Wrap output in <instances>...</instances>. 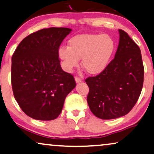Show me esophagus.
I'll return each mask as SVG.
<instances>
[{"label":"esophagus","mask_w":154,"mask_h":154,"mask_svg":"<svg viewBox=\"0 0 154 154\" xmlns=\"http://www.w3.org/2000/svg\"><path fill=\"white\" fill-rule=\"evenodd\" d=\"M75 83H81V82L82 81V79H81V78H79V77H78V76H75Z\"/></svg>","instance_id":"34e87169"}]
</instances>
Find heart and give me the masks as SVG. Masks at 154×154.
<instances>
[{
	"instance_id": "heart-1",
	"label": "heart",
	"mask_w": 154,
	"mask_h": 154,
	"mask_svg": "<svg viewBox=\"0 0 154 154\" xmlns=\"http://www.w3.org/2000/svg\"><path fill=\"white\" fill-rule=\"evenodd\" d=\"M116 42L108 34L77 35L69 41L68 47H61L58 54L64 68L70 71L79 64L88 73L97 75L109 66L116 50Z\"/></svg>"
}]
</instances>
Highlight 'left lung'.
<instances>
[{"label": "left lung", "mask_w": 154, "mask_h": 154, "mask_svg": "<svg viewBox=\"0 0 154 154\" xmlns=\"http://www.w3.org/2000/svg\"><path fill=\"white\" fill-rule=\"evenodd\" d=\"M119 44L114 59L104 71L85 82L88 104L99 119H114L128 113L137 102L144 82V66L138 45L119 29Z\"/></svg>", "instance_id": "1"}]
</instances>
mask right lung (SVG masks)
I'll return each instance as SVG.
<instances>
[{
  "instance_id": "1",
  "label": "right lung",
  "mask_w": 154,
  "mask_h": 154,
  "mask_svg": "<svg viewBox=\"0 0 154 154\" xmlns=\"http://www.w3.org/2000/svg\"><path fill=\"white\" fill-rule=\"evenodd\" d=\"M72 31L43 29L24 38L12 57L14 97L22 110L39 121H51L62 112L65 98L75 87L74 78L62 70L58 50Z\"/></svg>"
}]
</instances>
